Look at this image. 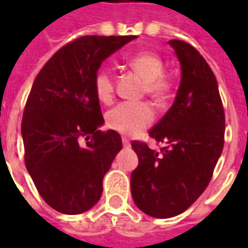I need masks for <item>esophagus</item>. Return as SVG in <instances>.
Listing matches in <instances>:
<instances>
[{
	"label": "esophagus",
	"instance_id": "34e87169",
	"mask_svg": "<svg viewBox=\"0 0 248 248\" xmlns=\"http://www.w3.org/2000/svg\"><path fill=\"white\" fill-rule=\"evenodd\" d=\"M122 145H124V147H126V149H129L130 140H127V138H122Z\"/></svg>",
	"mask_w": 248,
	"mask_h": 248
}]
</instances>
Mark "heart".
Returning <instances> with one entry per match:
<instances>
[{"label": "heart", "mask_w": 248, "mask_h": 248, "mask_svg": "<svg viewBox=\"0 0 248 248\" xmlns=\"http://www.w3.org/2000/svg\"><path fill=\"white\" fill-rule=\"evenodd\" d=\"M127 65L145 79V93L155 101H163L170 92V81L163 74L165 63L154 53H138L127 60ZM93 86L99 102L108 103L114 99V78L106 67L98 69L94 74ZM154 119V110L146 102H122L111 108L106 115V124L119 134L133 135L149 126Z\"/></svg>", "instance_id": "b5f03b06"}]
</instances>
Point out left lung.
<instances>
[{"instance_id":"obj_1","label":"left lung","mask_w":248,"mask_h":248,"mask_svg":"<svg viewBox=\"0 0 248 248\" xmlns=\"http://www.w3.org/2000/svg\"><path fill=\"white\" fill-rule=\"evenodd\" d=\"M169 44L181 62V85L171 108L149 131L165 146L155 151L145 142H131L140 161L130 177L134 203L161 219L186 211L206 190L223 150L226 129L211 67L190 44Z\"/></svg>"}]
</instances>
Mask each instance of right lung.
<instances>
[{"instance_id": "add662e5", "label": "right lung", "mask_w": 248, "mask_h": 248, "mask_svg": "<svg viewBox=\"0 0 248 248\" xmlns=\"http://www.w3.org/2000/svg\"><path fill=\"white\" fill-rule=\"evenodd\" d=\"M134 38L79 37L35 77L21 124L25 165L42 199L60 213H85L102 195L103 177L122 140L114 130H99L105 121L93 79L103 60Z\"/></svg>"}]
</instances>
